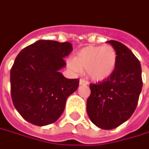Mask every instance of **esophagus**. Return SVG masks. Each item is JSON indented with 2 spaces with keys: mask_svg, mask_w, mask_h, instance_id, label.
<instances>
[{
  "mask_svg": "<svg viewBox=\"0 0 149 149\" xmlns=\"http://www.w3.org/2000/svg\"><path fill=\"white\" fill-rule=\"evenodd\" d=\"M79 84L80 85H88V83L85 80V79H80V81H79Z\"/></svg>",
  "mask_w": 149,
  "mask_h": 149,
  "instance_id": "esophagus-1",
  "label": "esophagus"
}]
</instances>
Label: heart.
Returning a JSON list of instances; mask_svg holds the SVG:
<instances>
[{
  "instance_id": "1",
  "label": "heart",
  "mask_w": 149,
  "mask_h": 149,
  "mask_svg": "<svg viewBox=\"0 0 149 149\" xmlns=\"http://www.w3.org/2000/svg\"><path fill=\"white\" fill-rule=\"evenodd\" d=\"M116 63L117 53L111 45H88L77 51L68 66L76 72L86 70L91 80L100 82L111 76Z\"/></svg>"
}]
</instances>
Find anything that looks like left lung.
Listing matches in <instances>:
<instances>
[{"mask_svg": "<svg viewBox=\"0 0 149 149\" xmlns=\"http://www.w3.org/2000/svg\"><path fill=\"white\" fill-rule=\"evenodd\" d=\"M107 42L116 50V67L105 80L89 85L87 113L95 126L110 130L127 121L135 111L143 80L141 64L134 54L118 41Z\"/></svg>", "mask_w": 149, "mask_h": 149, "instance_id": "left-lung-1", "label": "left lung"}]
</instances>
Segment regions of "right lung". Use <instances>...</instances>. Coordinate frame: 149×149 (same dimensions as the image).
Listing matches in <instances>:
<instances>
[{"mask_svg": "<svg viewBox=\"0 0 149 149\" xmlns=\"http://www.w3.org/2000/svg\"><path fill=\"white\" fill-rule=\"evenodd\" d=\"M72 51L69 42L40 40L17 55L10 74L11 95L27 121L47 126L63 113L67 98L79 85L78 79H68L60 72Z\"/></svg>", "mask_w": 149, "mask_h": 149, "instance_id": "add662e5", "label": "right lung"}]
</instances>
